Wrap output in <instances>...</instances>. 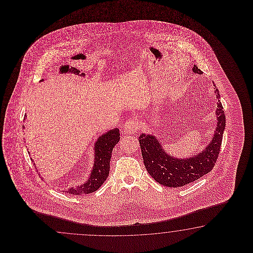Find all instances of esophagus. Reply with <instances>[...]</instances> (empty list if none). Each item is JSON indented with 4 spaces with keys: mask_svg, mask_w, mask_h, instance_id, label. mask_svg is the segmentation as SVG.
<instances>
[{
    "mask_svg": "<svg viewBox=\"0 0 253 253\" xmlns=\"http://www.w3.org/2000/svg\"><path fill=\"white\" fill-rule=\"evenodd\" d=\"M139 128V124L136 119H130L124 126L125 134H134Z\"/></svg>",
    "mask_w": 253,
    "mask_h": 253,
    "instance_id": "34e87169",
    "label": "esophagus"
}]
</instances>
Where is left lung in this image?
<instances>
[{"instance_id":"8db88e82","label":"left lung","mask_w":253,"mask_h":253,"mask_svg":"<svg viewBox=\"0 0 253 253\" xmlns=\"http://www.w3.org/2000/svg\"><path fill=\"white\" fill-rule=\"evenodd\" d=\"M194 73L202 74V71L194 65ZM218 98L216 108V127L214 134L205 149L196 156L188 158H177L170 156L163 147V144L154 134H140V148L144 165L148 173L157 183L167 187L176 188L193 183L211 172L220 153L222 135L225 129V113L220 103L219 90L215 88Z\"/></svg>"}]
</instances>
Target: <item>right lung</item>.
Returning <instances> with one entry per match:
<instances>
[{"instance_id": "add662e5", "label": "right lung", "mask_w": 253, "mask_h": 253, "mask_svg": "<svg viewBox=\"0 0 253 253\" xmlns=\"http://www.w3.org/2000/svg\"><path fill=\"white\" fill-rule=\"evenodd\" d=\"M41 81H43L42 80ZM25 118H27L25 116ZM24 118V120H25ZM24 128V126H23ZM119 129L113 128L99 135L94 144V164L91 172L85 183L77 187H70L66 191L67 194L81 195L91 194L97 191L108 178L110 169V158L114 146L120 140ZM33 161V159H32ZM35 165V163H34Z\"/></svg>"}]
</instances>
